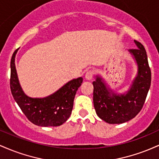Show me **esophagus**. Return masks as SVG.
I'll list each match as a JSON object with an SVG mask.
<instances>
[{
	"label": "esophagus",
	"instance_id": "1",
	"mask_svg": "<svg viewBox=\"0 0 159 159\" xmlns=\"http://www.w3.org/2000/svg\"><path fill=\"white\" fill-rule=\"evenodd\" d=\"M94 75V71L92 70V69H90V70L87 71L85 74V78L87 80H91L93 77Z\"/></svg>",
	"mask_w": 159,
	"mask_h": 159
}]
</instances>
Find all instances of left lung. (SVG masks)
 Segmentation results:
<instances>
[{
    "instance_id": "left-lung-1",
    "label": "left lung",
    "mask_w": 159,
    "mask_h": 159,
    "mask_svg": "<svg viewBox=\"0 0 159 159\" xmlns=\"http://www.w3.org/2000/svg\"><path fill=\"white\" fill-rule=\"evenodd\" d=\"M138 48L130 49L138 66V73L125 95L116 96L107 90L98 77L93 84V105L96 114L110 124L123 123L133 119L143 107L151 84V70L143 45L134 39ZM112 96H110V95Z\"/></svg>"
}]
</instances>
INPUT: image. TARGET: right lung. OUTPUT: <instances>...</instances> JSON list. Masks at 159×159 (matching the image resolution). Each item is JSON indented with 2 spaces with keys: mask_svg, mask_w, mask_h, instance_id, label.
I'll use <instances>...</instances> for the list:
<instances>
[{
  "mask_svg": "<svg viewBox=\"0 0 159 159\" xmlns=\"http://www.w3.org/2000/svg\"><path fill=\"white\" fill-rule=\"evenodd\" d=\"M12 54L10 62V90L15 101L26 117L39 126H58L64 123L72 113L74 98L81 87L83 78H78L68 82L55 93L43 98H32L24 93L18 80Z\"/></svg>",
  "mask_w": 159,
  "mask_h": 159,
  "instance_id": "add662e5",
  "label": "right lung"
}]
</instances>
